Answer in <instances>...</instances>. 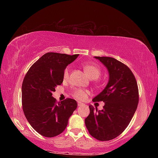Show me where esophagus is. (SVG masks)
<instances>
[{"label":"esophagus","mask_w":158,"mask_h":158,"mask_svg":"<svg viewBox=\"0 0 158 158\" xmlns=\"http://www.w3.org/2000/svg\"><path fill=\"white\" fill-rule=\"evenodd\" d=\"M77 105H78V106H81L83 105V103L81 102H77Z\"/></svg>","instance_id":"1"}]
</instances>
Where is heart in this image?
I'll return each instance as SVG.
<instances>
[{"label":"heart","mask_w":158,"mask_h":158,"mask_svg":"<svg viewBox=\"0 0 158 158\" xmlns=\"http://www.w3.org/2000/svg\"><path fill=\"white\" fill-rule=\"evenodd\" d=\"M82 68L84 70L86 75H88L89 79H94L96 83H100V76L102 73V69L100 67L94 64L92 62H85L81 64ZM70 69L69 67H66L63 72V78L64 79H67L69 77ZM71 94L74 98L79 100H84L88 95L89 94V92L87 89H83L81 88L75 89L72 92Z\"/></svg>","instance_id":"b5f03b06"}]
</instances>
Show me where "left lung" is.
Returning <instances> with one entry per match:
<instances>
[{
	"mask_svg": "<svg viewBox=\"0 0 158 158\" xmlns=\"http://www.w3.org/2000/svg\"><path fill=\"white\" fill-rule=\"evenodd\" d=\"M109 73L106 88L92 100L105 102L98 110L89 105L90 113L85 119L89 135L100 141H108L119 136L127 126L138 106L139 95L136 80L129 67L110 57L96 56Z\"/></svg>",
	"mask_w": 158,
	"mask_h": 158,
	"instance_id": "8db88e82",
	"label": "left lung"
}]
</instances>
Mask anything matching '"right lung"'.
<instances>
[{"label":"right lung","mask_w":158,"mask_h":158,"mask_svg":"<svg viewBox=\"0 0 158 158\" xmlns=\"http://www.w3.org/2000/svg\"><path fill=\"white\" fill-rule=\"evenodd\" d=\"M79 54L49 52L35 62L23 78L22 102L23 113L40 135L54 137L65 130L69 117L77 107L75 100L57 102L52 96L63 82V72Z\"/></svg>","instance_id":"1"}]
</instances>
